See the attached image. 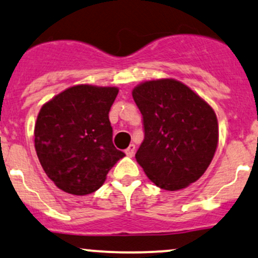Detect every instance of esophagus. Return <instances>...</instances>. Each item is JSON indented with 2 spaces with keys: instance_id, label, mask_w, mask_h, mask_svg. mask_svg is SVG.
Returning a JSON list of instances; mask_svg holds the SVG:
<instances>
[{
  "instance_id": "34e87169",
  "label": "esophagus",
  "mask_w": 258,
  "mask_h": 258,
  "mask_svg": "<svg viewBox=\"0 0 258 258\" xmlns=\"http://www.w3.org/2000/svg\"><path fill=\"white\" fill-rule=\"evenodd\" d=\"M135 152H136V146H135V144H130L128 148H127V149L125 150L126 155L130 156V158H132V156L135 155Z\"/></svg>"
}]
</instances>
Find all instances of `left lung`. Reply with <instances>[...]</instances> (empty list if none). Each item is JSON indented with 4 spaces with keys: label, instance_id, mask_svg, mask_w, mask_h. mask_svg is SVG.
<instances>
[{
    "label": "left lung",
    "instance_id": "1",
    "mask_svg": "<svg viewBox=\"0 0 258 258\" xmlns=\"http://www.w3.org/2000/svg\"><path fill=\"white\" fill-rule=\"evenodd\" d=\"M143 116L144 141L136 160L155 185L179 190L197 182L217 149L214 109L173 79L152 80L132 91Z\"/></svg>",
    "mask_w": 258,
    "mask_h": 258
}]
</instances>
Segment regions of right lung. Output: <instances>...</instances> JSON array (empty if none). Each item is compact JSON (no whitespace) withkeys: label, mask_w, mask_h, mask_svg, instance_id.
I'll use <instances>...</instances> for the list:
<instances>
[{"label":"right lung","mask_w":258,"mask_h":258,"mask_svg":"<svg viewBox=\"0 0 258 258\" xmlns=\"http://www.w3.org/2000/svg\"><path fill=\"white\" fill-rule=\"evenodd\" d=\"M117 93V87L76 85L41 108L35 123V149L44 172L61 190L93 193L125 156L112 144L109 121Z\"/></svg>","instance_id":"1"}]
</instances>
